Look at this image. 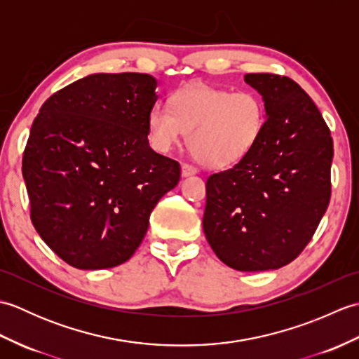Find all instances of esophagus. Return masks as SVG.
<instances>
[{"label":"esophagus","instance_id":"obj_1","mask_svg":"<svg viewBox=\"0 0 359 359\" xmlns=\"http://www.w3.org/2000/svg\"><path fill=\"white\" fill-rule=\"evenodd\" d=\"M197 172H199V170H197L194 165H189V163L182 165V175H184V177H188V175H194Z\"/></svg>","mask_w":359,"mask_h":359}]
</instances>
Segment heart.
Masks as SVG:
<instances>
[{
    "mask_svg": "<svg viewBox=\"0 0 359 359\" xmlns=\"http://www.w3.org/2000/svg\"><path fill=\"white\" fill-rule=\"evenodd\" d=\"M266 112L261 97L250 90L194 85L174 93L170 109L156 106L148 116L149 140L166 152L188 135L196 160L210 168L238 163L257 143Z\"/></svg>",
    "mask_w": 359,
    "mask_h": 359,
    "instance_id": "b5f03b06",
    "label": "heart"
}]
</instances>
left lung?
Returning <instances> with one entry per match:
<instances>
[{
    "mask_svg": "<svg viewBox=\"0 0 359 359\" xmlns=\"http://www.w3.org/2000/svg\"><path fill=\"white\" fill-rule=\"evenodd\" d=\"M266 120L248 154L207 180L203 231L216 256L239 271L276 270L302 253L332 194L333 139L296 81L247 74Z\"/></svg>",
    "mask_w": 359,
    "mask_h": 359,
    "instance_id": "1",
    "label": "left lung"
}]
</instances>
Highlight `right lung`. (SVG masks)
Returning <instances> with one entry per match:
<instances>
[{
    "mask_svg": "<svg viewBox=\"0 0 359 359\" xmlns=\"http://www.w3.org/2000/svg\"><path fill=\"white\" fill-rule=\"evenodd\" d=\"M156 86L148 74H93L52 94L34 120L22 154L30 219L75 269L126 262L179 184V162L148 142Z\"/></svg>",
    "mask_w": 359,
    "mask_h": 359,
    "instance_id": "right-lung-1",
    "label": "right lung"
}]
</instances>
